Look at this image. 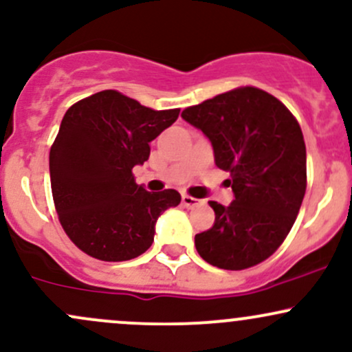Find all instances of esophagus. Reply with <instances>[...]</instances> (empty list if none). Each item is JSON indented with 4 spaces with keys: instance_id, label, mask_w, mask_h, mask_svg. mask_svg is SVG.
Listing matches in <instances>:
<instances>
[{
    "instance_id": "esophagus-1",
    "label": "esophagus",
    "mask_w": 352,
    "mask_h": 352,
    "mask_svg": "<svg viewBox=\"0 0 352 352\" xmlns=\"http://www.w3.org/2000/svg\"><path fill=\"white\" fill-rule=\"evenodd\" d=\"M182 204L185 208H194V207H199L202 202H200L199 199H194V197H190V195H182Z\"/></svg>"
}]
</instances>
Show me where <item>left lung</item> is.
Segmentation results:
<instances>
[{
  "label": "left lung",
  "mask_w": 352,
  "mask_h": 352,
  "mask_svg": "<svg viewBox=\"0 0 352 352\" xmlns=\"http://www.w3.org/2000/svg\"><path fill=\"white\" fill-rule=\"evenodd\" d=\"M230 173V206L208 202L215 222L195 235L200 257L242 270L272 256L294 226L306 194V144L294 115L267 91L241 87L182 111Z\"/></svg>",
  "instance_id": "1"
}]
</instances>
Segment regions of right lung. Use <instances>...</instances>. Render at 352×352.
Returning a JSON list of instances; mask_svg holds the SVG:
<instances>
[{
  "label": "right lung",
  "mask_w": 352,
  "mask_h": 352,
  "mask_svg": "<svg viewBox=\"0 0 352 352\" xmlns=\"http://www.w3.org/2000/svg\"><path fill=\"white\" fill-rule=\"evenodd\" d=\"M179 111L152 110L115 90L67 110L50 150V179L61 227L85 254L107 262L142 256L157 219L180 204L177 190L146 192L132 173Z\"/></svg>",
  "instance_id": "right-lung-1"
}]
</instances>
